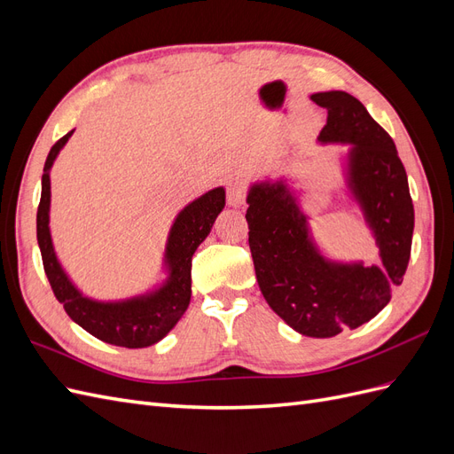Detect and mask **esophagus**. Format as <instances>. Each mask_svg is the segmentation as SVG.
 Here are the masks:
<instances>
[{
	"instance_id": "obj_1",
	"label": "esophagus",
	"mask_w": 454,
	"mask_h": 454,
	"mask_svg": "<svg viewBox=\"0 0 454 454\" xmlns=\"http://www.w3.org/2000/svg\"><path fill=\"white\" fill-rule=\"evenodd\" d=\"M244 199H246V187L242 182H232L229 187H227V202L229 206H242L244 204Z\"/></svg>"
}]
</instances>
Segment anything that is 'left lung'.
<instances>
[{"label": "left lung", "mask_w": 454, "mask_h": 454, "mask_svg": "<svg viewBox=\"0 0 454 454\" xmlns=\"http://www.w3.org/2000/svg\"><path fill=\"white\" fill-rule=\"evenodd\" d=\"M327 109L318 140L350 144L347 185L379 246L380 265L339 263L322 255L309 217L286 180L254 184L248 193V242L259 290L280 318L307 337L356 329L388 305L411 257L415 210L394 140L345 90L316 92Z\"/></svg>", "instance_id": "left-lung-1"}]
</instances>
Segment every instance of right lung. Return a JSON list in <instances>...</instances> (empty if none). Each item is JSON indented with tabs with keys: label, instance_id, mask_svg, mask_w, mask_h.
<instances>
[{
	"label": "right lung",
	"instance_id": "add662e5",
	"mask_svg": "<svg viewBox=\"0 0 454 454\" xmlns=\"http://www.w3.org/2000/svg\"><path fill=\"white\" fill-rule=\"evenodd\" d=\"M74 130L54 144L49 151L43 177H41V200L37 208V244L43 259L49 284L64 310L81 327L104 342L125 348H144L159 342L182 318L191 301V259L200 242L210 235L212 225L225 206V189L215 187L197 200L187 204L177 214L170 229L164 265L168 278L157 290L125 301H94L85 297L67 278L54 252L49 208L51 177L49 170L60 149L70 140Z\"/></svg>",
	"mask_w": 454,
	"mask_h": 454
}]
</instances>
